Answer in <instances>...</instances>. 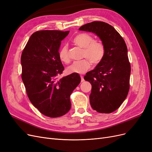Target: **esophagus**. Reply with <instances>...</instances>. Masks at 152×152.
<instances>
[{"label": "esophagus", "instance_id": "1", "mask_svg": "<svg viewBox=\"0 0 152 152\" xmlns=\"http://www.w3.org/2000/svg\"><path fill=\"white\" fill-rule=\"evenodd\" d=\"M80 78H81V82H83L84 81V77L82 75H80Z\"/></svg>", "mask_w": 152, "mask_h": 152}]
</instances>
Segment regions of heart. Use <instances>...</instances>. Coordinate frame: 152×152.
I'll return each instance as SVG.
<instances>
[{
  "mask_svg": "<svg viewBox=\"0 0 152 152\" xmlns=\"http://www.w3.org/2000/svg\"><path fill=\"white\" fill-rule=\"evenodd\" d=\"M73 42L77 46L84 49L82 57L84 59L80 61H74L67 68L69 73H84L91 67V63L93 65H98L103 59L104 55V47L103 44L98 40H94L93 37L87 34H79L73 39ZM59 58L60 60L68 63L70 59L69 56L68 48L66 45L63 46L59 51ZM88 58L89 61L87 59Z\"/></svg>",
  "mask_w": 152,
  "mask_h": 152,
  "instance_id": "heart-1",
  "label": "heart"
}]
</instances>
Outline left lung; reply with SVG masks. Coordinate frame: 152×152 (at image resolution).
Returning a JSON list of instances; mask_svg holds the SVG:
<instances>
[{"mask_svg": "<svg viewBox=\"0 0 152 152\" xmlns=\"http://www.w3.org/2000/svg\"><path fill=\"white\" fill-rule=\"evenodd\" d=\"M92 32L104 47L103 59L84 79L91 84V107L99 113H110L118 109L129 90L131 65L125 41L112 26L103 21H93L80 27Z\"/></svg>", "mask_w": 152, "mask_h": 152, "instance_id": "left-lung-1", "label": "left lung"}]
</instances>
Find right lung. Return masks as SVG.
I'll list each match as a JSON object with an SVG mask.
<instances>
[{"label":"right lung","mask_w":152,"mask_h":152,"mask_svg":"<svg viewBox=\"0 0 152 152\" xmlns=\"http://www.w3.org/2000/svg\"><path fill=\"white\" fill-rule=\"evenodd\" d=\"M69 32L36 31L21 54V78L28 97L41 113L49 117H61L70 110V95L81 80L79 73L58 78L65 69L59 49Z\"/></svg>","instance_id":"1"}]
</instances>
